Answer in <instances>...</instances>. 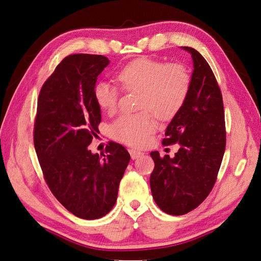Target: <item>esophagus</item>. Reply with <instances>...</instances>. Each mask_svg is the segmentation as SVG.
Instances as JSON below:
<instances>
[{
  "label": "esophagus",
  "instance_id": "obj_1",
  "mask_svg": "<svg viewBox=\"0 0 261 261\" xmlns=\"http://www.w3.org/2000/svg\"><path fill=\"white\" fill-rule=\"evenodd\" d=\"M129 153H130V156L132 159H137V158L143 156L142 152H139V150H136V149H129Z\"/></svg>",
  "mask_w": 261,
  "mask_h": 261
}]
</instances>
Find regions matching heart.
Listing matches in <instances>:
<instances>
[{
  "label": "heart",
  "mask_w": 261,
  "mask_h": 261,
  "mask_svg": "<svg viewBox=\"0 0 261 261\" xmlns=\"http://www.w3.org/2000/svg\"><path fill=\"white\" fill-rule=\"evenodd\" d=\"M121 87L129 91H140L139 107L149 109L159 119H169L178 113L186 102L191 87V75L180 64L138 58L125 65L117 73ZM96 104L107 113L115 111L119 92L107 81H99L94 87ZM124 114L109 128L112 137L132 146H142L155 129L152 113Z\"/></svg>",
  "instance_id": "b5f03b06"
}]
</instances>
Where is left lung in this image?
<instances>
[{
    "instance_id": "left-lung-1",
    "label": "left lung",
    "mask_w": 261,
    "mask_h": 261,
    "mask_svg": "<svg viewBox=\"0 0 261 261\" xmlns=\"http://www.w3.org/2000/svg\"><path fill=\"white\" fill-rule=\"evenodd\" d=\"M186 102L166 129L164 145L178 143L174 157L150 153L155 168L149 184L153 198L164 213L186 215L203 203L213 190L225 149V124L221 91L215 74L195 48Z\"/></svg>"
}]
</instances>
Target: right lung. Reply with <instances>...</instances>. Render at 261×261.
<instances>
[{
  "label": "right lung",
  "instance_id": "1",
  "mask_svg": "<svg viewBox=\"0 0 261 261\" xmlns=\"http://www.w3.org/2000/svg\"><path fill=\"white\" fill-rule=\"evenodd\" d=\"M108 64L103 55L65 57L38 99L33 142L44 179L57 200L86 220L113 209L130 162L128 150L118 143L109 142L106 155L88 148L102 119L93 91Z\"/></svg>",
  "mask_w": 261,
  "mask_h": 261
}]
</instances>
